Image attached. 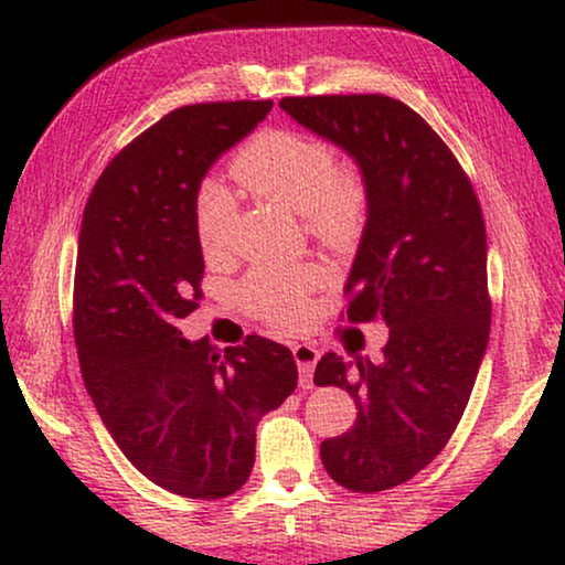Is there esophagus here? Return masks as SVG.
<instances>
[{"instance_id": "obj_1", "label": "esophagus", "mask_w": 565, "mask_h": 565, "mask_svg": "<svg viewBox=\"0 0 565 565\" xmlns=\"http://www.w3.org/2000/svg\"><path fill=\"white\" fill-rule=\"evenodd\" d=\"M292 358H296L300 373V388H313V367L319 362V350L313 344H292Z\"/></svg>"}]
</instances>
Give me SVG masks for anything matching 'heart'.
Listing matches in <instances>:
<instances>
[{"instance_id": "b5f03b06", "label": "heart", "mask_w": 565, "mask_h": 565, "mask_svg": "<svg viewBox=\"0 0 565 565\" xmlns=\"http://www.w3.org/2000/svg\"><path fill=\"white\" fill-rule=\"evenodd\" d=\"M234 177L269 203L306 215V226L327 242H347L365 215V188L350 169H339L334 151L296 130H267L246 143L234 161ZM236 200L221 182L200 184L195 234L203 252L228 244ZM321 282V267H257L242 285L244 303L277 327H296L308 311V296Z\"/></svg>"}]
</instances>
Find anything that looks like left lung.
<instances>
[{
	"label": "left lung",
	"instance_id": "left-lung-1",
	"mask_svg": "<svg viewBox=\"0 0 565 565\" xmlns=\"http://www.w3.org/2000/svg\"><path fill=\"white\" fill-rule=\"evenodd\" d=\"M280 107L352 157L365 184L347 319L385 323L388 342L381 362L327 352L313 383L358 406L352 429L321 443L327 473L350 491H385L443 452L489 347L481 205L443 138L398 99L285 97Z\"/></svg>",
	"mask_w": 565,
	"mask_h": 565
}]
</instances>
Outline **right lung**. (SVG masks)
Here are the masks:
<instances>
[{
	"label": "right lung",
	"instance_id": "1",
	"mask_svg": "<svg viewBox=\"0 0 565 565\" xmlns=\"http://www.w3.org/2000/svg\"><path fill=\"white\" fill-rule=\"evenodd\" d=\"M269 110L273 99H242L164 115L105 167L84 207L74 273L84 388L134 468L188 499L242 489L259 419L298 385L292 352L273 339L221 352L177 329L205 273L200 184Z\"/></svg>",
	"mask_w": 565,
	"mask_h": 565
}]
</instances>
